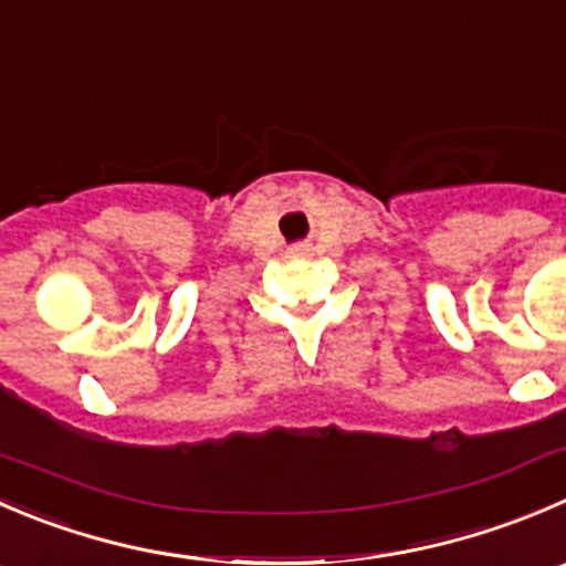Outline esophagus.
Here are the masks:
<instances>
[{
    "label": "esophagus",
    "mask_w": 566,
    "mask_h": 566,
    "mask_svg": "<svg viewBox=\"0 0 566 566\" xmlns=\"http://www.w3.org/2000/svg\"><path fill=\"white\" fill-rule=\"evenodd\" d=\"M306 251H310V249H306V245H295V249H293V254H295V256H304Z\"/></svg>",
    "instance_id": "1"
}]
</instances>
